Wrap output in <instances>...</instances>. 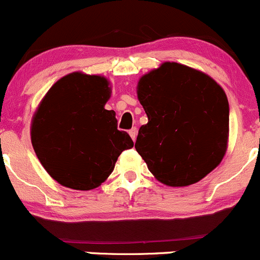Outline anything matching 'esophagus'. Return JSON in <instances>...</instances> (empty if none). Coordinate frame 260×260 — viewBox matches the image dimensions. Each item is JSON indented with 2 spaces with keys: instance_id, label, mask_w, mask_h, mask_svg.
<instances>
[{
  "instance_id": "1",
  "label": "esophagus",
  "mask_w": 260,
  "mask_h": 260,
  "mask_svg": "<svg viewBox=\"0 0 260 260\" xmlns=\"http://www.w3.org/2000/svg\"><path fill=\"white\" fill-rule=\"evenodd\" d=\"M129 134H130L131 139H133V140L135 141L136 140V135H138V129H136V127H133V129L129 131Z\"/></svg>"
}]
</instances>
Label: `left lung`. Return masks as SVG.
Listing matches in <instances>:
<instances>
[{
    "label": "left lung",
    "instance_id": "left-lung-1",
    "mask_svg": "<svg viewBox=\"0 0 260 260\" xmlns=\"http://www.w3.org/2000/svg\"><path fill=\"white\" fill-rule=\"evenodd\" d=\"M138 99L148 124L139 129L135 149L161 183H197L221 163L228 148L229 102L204 72L166 61L144 74Z\"/></svg>",
    "mask_w": 260,
    "mask_h": 260
}]
</instances>
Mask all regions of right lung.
I'll return each mask as SVG.
<instances>
[{
  "mask_svg": "<svg viewBox=\"0 0 260 260\" xmlns=\"http://www.w3.org/2000/svg\"><path fill=\"white\" fill-rule=\"evenodd\" d=\"M110 82L81 72L67 74L46 92L31 121V143L49 176L79 191L99 187L112 173L117 158L134 146L117 130L114 110L105 105Z\"/></svg>",
  "mask_w": 260,
  "mask_h": 260,
  "instance_id": "right-lung-1",
  "label": "right lung"
}]
</instances>
